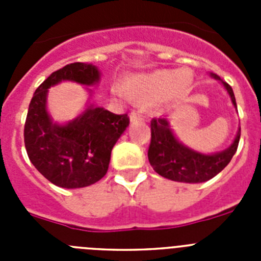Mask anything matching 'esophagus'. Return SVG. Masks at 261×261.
Returning <instances> with one entry per match:
<instances>
[{
    "label": "esophagus",
    "instance_id": "1",
    "mask_svg": "<svg viewBox=\"0 0 261 261\" xmlns=\"http://www.w3.org/2000/svg\"><path fill=\"white\" fill-rule=\"evenodd\" d=\"M129 117H130L132 123H135V121H142L144 120V115H142L141 111H132Z\"/></svg>",
    "mask_w": 261,
    "mask_h": 261
}]
</instances>
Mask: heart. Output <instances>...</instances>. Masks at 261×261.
Masks as SVG:
<instances>
[{
	"instance_id": "1",
	"label": "heart",
	"mask_w": 261,
	"mask_h": 261,
	"mask_svg": "<svg viewBox=\"0 0 261 261\" xmlns=\"http://www.w3.org/2000/svg\"><path fill=\"white\" fill-rule=\"evenodd\" d=\"M192 82L190 69H161L128 81L126 93L141 102H153L159 99L163 105H172L190 93ZM117 94L125 96L121 90H117Z\"/></svg>"
}]
</instances>
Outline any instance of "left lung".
Instances as JSON below:
<instances>
[{"mask_svg":"<svg viewBox=\"0 0 261 261\" xmlns=\"http://www.w3.org/2000/svg\"><path fill=\"white\" fill-rule=\"evenodd\" d=\"M214 80L220 81L231 98L234 107L237 102L229 84H226L217 74L211 73ZM151 141L147 151L149 162L154 171L161 176L180 183H202L211 180L229 165L238 149L241 128L234 141L227 149L218 153L204 154L181 144L172 132L171 125L166 117L151 120Z\"/></svg>","mask_w":261,"mask_h":261,"instance_id":"1","label":"left lung"}]
</instances>
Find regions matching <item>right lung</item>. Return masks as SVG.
<instances>
[{"mask_svg": "<svg viewBox=\"0 0 261 261\" xmlns=\"http://www.w3.org/2000/svg\"><path fill=\"white\" fill-rule=\"evenodd\" d=\"M62 81L93 86L100 81V71L84 62L53 71L36 89L29 106L24 146L32 165L50 183L61 188H82L107 174L112 147L129 125V117L90 103L71 121L55 123L47 110L48 89Z\"/></svg>", "mask_w": 261, "mask_h": 261, "instance_id": "right-lung-1", "label": "right lung"}]
</instances>
